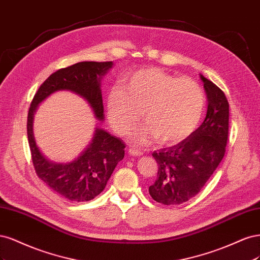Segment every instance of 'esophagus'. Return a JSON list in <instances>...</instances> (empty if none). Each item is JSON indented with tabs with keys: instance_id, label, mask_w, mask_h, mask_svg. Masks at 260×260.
I'll use <instances>...</instances> for the list:
<instances>
[{
	"instance_id": "obj_1",
	"label": "esophagus",
	"mask_w": 260,
	"mask_h": 260,
	"mask_svg": "<svg viewBox=\"0 0 260 260\" xmlns=\"http://www.w3.org/2000/svg\"><path fill=\"white\" fill-rule=\"evenodd\" d=\"M128 153L131 155H134V156H140V155H142V152L139 151V150H136L135 148H129L128 149Z\"/></svg>"
}]
</instances>
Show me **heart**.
Instances as JSON below:
<instances>
[{
  "label": "heart",
  "instance_id": "1",
  "mask_svg": "<svg viewBox=\"0 0 260 260\" xmlns=\"http://www.w3.org/2000/svg\"><path fill=\"white\" fill-rule=\"evenodd\" d=\"M204 105V93L196 81L155 68L136 71L107 98L109 121L120 135L135 129L144 111L146 126L136 136L140 144L154 138L174 144L186 138L199 125Z\"/></svg>",
  "mask_w": 260,
  "mask_h": 260
}]
</instances>
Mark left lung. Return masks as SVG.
Listing matches in <instances>:
<instances>
[{
	"instance_id": "obj_1",
	"label": "left lung",
	"mask_w": 260,
	"mask_h": 260,
	"mask_svg": "<svg viewBox=\"0 0 260 260\" xmlns=\"http://www.w3.org/2000/svg\"><path fill=\"white\" fill-rule=\"evenodd\" d=\"M208 99L203 123L172 147L154 151L157 178L149 193L158 203L179 205L196 197L224 156L229 134V103L223 91L201 75Z\"/></svg>"
}]
</instances>
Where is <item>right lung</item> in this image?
Segmentation results:
<instances>
[{
	"instance_id": "1",
	"label": "right lung",
	"mask_w": 260,
	"mask_h": 260,
	"mask_svg": "<svg viewBox=\"0 0 260 260\" xmlns=\"http://www.w3.org/2000/svg\"><path fill=\"white\" fill-rule=\"evenodd\" d=\"M112 61H82L57 70L42 83L33 97L27 119L31 158L38 177L58 194L74 202H86L102 192L112 172L124 157L125 144L108 132L97 128L91 144L78 158L66 164L49 162L40 152L33 136L32 123L38 105L57 90H71L84 97L96 118L104 120L100 78Z\"/></svg>"
}]
</instances>
